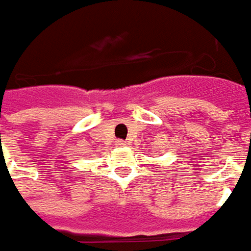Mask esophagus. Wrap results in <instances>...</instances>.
I'll list each match as a JSON object with an SVG mask.
<instances>
[{"mask_svg":"<svg viewBox=\"0 0 251 251\" xmlns=\"http://www.w3.org/2000/svg\"><path fill=\"white\" fill-rule=\"evenodd\" d=\"M115 146L122 147V146H125V141H124V140H117V141H115Z\"/></svg>","mask_w":251,"mask_h":251,"instance_id":"34e87169","label":"esophagus"}]
</instances>
